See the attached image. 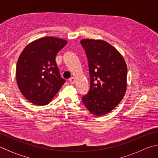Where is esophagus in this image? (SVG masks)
<instances>
[{"label":"esophagus","instance_id":"obj_1","mask_svg":"<svg viewBox=\"0 0 158 158\" xmlns=\"http://www.w3.org/2000/svg\"><path fill=\"white\" fill-rule=\"evenodd\" d=\"M75 78H74V77H71L70 79H69V83H70V84H74V83H75Z\"/></svg>","mask_w":158,"mask_h":158}]
</instances>
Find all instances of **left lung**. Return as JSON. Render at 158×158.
Segmentation results:
<instances>
[{
  "label": "left lung",
  "instance_id": "1",
  "mask_svg": "<svg viewBox=\"0 0 158 158\" xmlns=\"http://www.w3.org/2000/svg\"><path fill=\"white\" fill-rule=\"evenodd\" d=\"M89 64L90 89L81 98L90 113L102 116L110 112L124 97L127 68L118 51L105 41L82 40Z\"/></svg>",
  "mask_w": 158,
  "mask_h": 158
}]
</instances>
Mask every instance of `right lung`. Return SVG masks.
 <instances>
[{
  "label": "right lung",
  "instance_id": "1",
  "mask_svg": "<svg viewBox=\"0 0 158 158\" xmlns=\"http://www.w3.org/2000/svg\"><path fill=\"white\" fill-rule=\"evenodd\" d=\"M67 41L45 37L29 44L17 63V81L22 95L35 105L49 104L65 82L56 63Z\"/></svg>",
  "mask_w": 158,
  "mask_h": 158
}]
</instances>
